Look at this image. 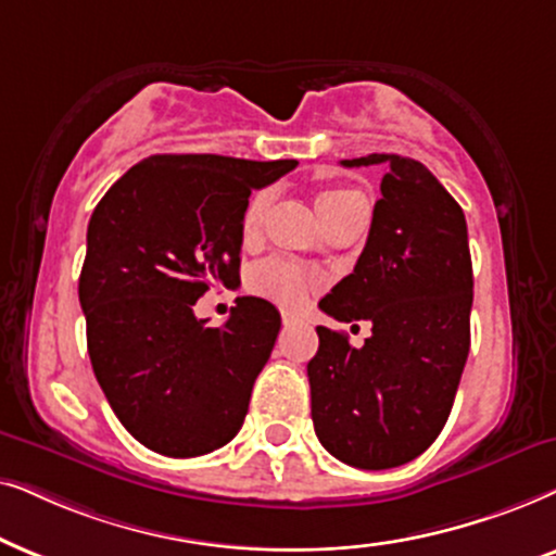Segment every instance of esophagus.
<instances>
[{"mask_svg":"<svg viewBox=\"0 0 556 556\" xmlns=\"http://www.w3.org/2000/svg\"><path fill=\"white\" fill-rule=\"evenodd\" d=\"M294 320H298V315H294V313H282V323H285V325H290V323H294Z\"/></svg>","mask_w":556,"mask_h":556,"instance_id":"1","label":"esophagus"}]
</instances>
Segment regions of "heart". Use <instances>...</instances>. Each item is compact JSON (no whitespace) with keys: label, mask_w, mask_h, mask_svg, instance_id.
Returning <instances> with one entry per match:
<instances>
[{"label":"heart","mask_w":556,"mask_h":556,"mask_svg":"<svg viewBox=\"0 0 556 556\" xmlns=\"http://www.w3.org/2000/svg\"><path fill=\"white\" fill-rule=\"evenodd\" d=\"M271 201L274 192L266 188L256 190L254 195L249 198L241 216L243 239H256L266 220V213L271 208ZM315 208L317 216L323 220V226L328 228L336 224V220L351 216L355 211H366V195L353 188H330L323 190L320 195L315 198ZM309 282H313V279H309L305 271L298 269L294 264L282 262V258H266V262L256 264L249 274L251 292L279 302V305H300V302L307 298Z\"/></svg>","instance_id":"heart-1"}]
</instances>
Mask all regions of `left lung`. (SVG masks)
<instances>
[{
    "mask_svg": "<svg viewBox=\"0 0 556 556\" xmlns=\"http://www.w3.org/2000/svg\"><path fill=\"white\" fill-rule=\"evenodd\" d=\"M387 165L371 231L353 274L320 300L340 323L368 320L361 348L317 328L307 364L313 425L332 457L396 468L438 440L470 351L472 264L465 213L438 177L402 154L343 160Z\"/></svg>",
    "mask_w": 556,
    "mask_h": 556,
    "instance_id": "obj_1",
    "label": "left lung"
}]
</instances>
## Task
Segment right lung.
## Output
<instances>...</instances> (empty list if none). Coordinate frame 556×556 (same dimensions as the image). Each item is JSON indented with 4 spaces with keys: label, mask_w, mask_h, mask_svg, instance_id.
Wrapping results in <instances>:
<instances>
[{
    "label": "right lung",
    "mask_w": 556,
    "mask_h": 556,
    "mask_svg": "<svg viewBox=\"0 0 556 556\" xmlns=\"http://www.w3.org/2000/svg\"><path fill=\"white\" fill-rule=\"evenodd\" d=\"M294 165L154 154L88 220L78 279L88 355L118 421L154 453H213L243 425L282 317L271 302L239 298L224 328H205L192 305L213 285L239 282L251 190Z\"/></svg>",
    "instance_id": "obj_1"
}]
</instances>
